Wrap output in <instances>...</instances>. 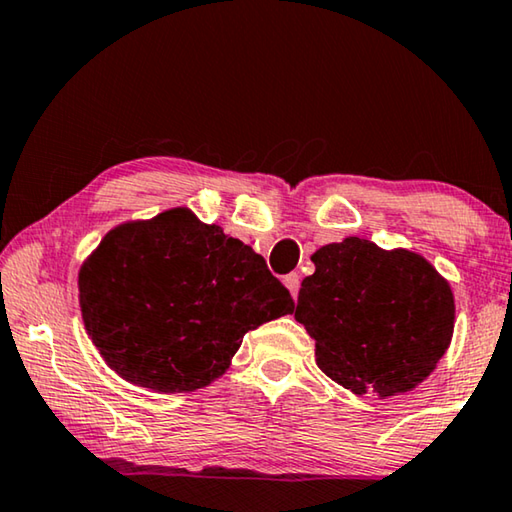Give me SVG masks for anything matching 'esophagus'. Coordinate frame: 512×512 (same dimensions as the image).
I'll list each match as a JSON object with an SVG mask.
<instances>
[{
  "label": "esophagus",
  "instance_id": "34e87169",
  "mask_svg": "<svg viewBox=\"0 0 512 512\" xmlns=\"http://www.w3.org/2000/svg\"><path fill=\"white\" fill-rule=\"evenodd\" d=\"M285 287L291 291V296H298V289H300V275L298 273H289L285 275Z\"/></svg>",
  "mask_w": 512,
  "mask_h": 512
}]
</instances>
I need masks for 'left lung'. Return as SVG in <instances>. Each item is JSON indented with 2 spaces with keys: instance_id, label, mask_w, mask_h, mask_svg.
Here are the masks:
<instances>
[{
  "instance_id": "obj_1",
  "label": "left lung",
  "mask_w": 512,
  "mask_h": 512,
  "mask_svg": "<svg viewBox=\"0 0 512 512\" xmlns=\"http://www.w3.org/2000/svg\"><path fill=\"white\" fill-rule=\"evenodd\" d=\"M312 262L294 316L328 378L387 399L431 376L451 344L456 303L428 259L348 237L316 250Z\"/></svg>"
}]
</instances>
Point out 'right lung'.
I'll return each mask as SVG.
<instances>
[{
  "label": "right lung",
  "instance_id": "obj_1",
  "mask_svg": "<svg viewBox=\"0 0 512 512\" xmlns=\"http://www.w3.org/2000/svg\"><path fill=\"white\" fill-rule=\"evenodd\" d=\"M79 305L104 362L164 394L207 387L248 330L294 312L262 255L186 207L113 227L81 266Z\"/></svg>",
  "mask_w": 512,
  "mask_h": 512
}]
</instances>
